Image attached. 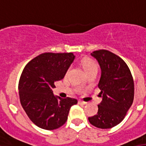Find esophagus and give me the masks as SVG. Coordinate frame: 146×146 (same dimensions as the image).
<instances>
[{
  "mask_svg": "<svg viewBox=\"0 0 146 146\" xmlns=\"http://www.w3.org/2000/svg\"><path fill=\"white\" fill-rule=\"evenodd\" d=\"M78 104H81V105H85V104H87V102L82 101V100H79L78 101Z\"/></svg>",
  "mask_w": 146,
  "mask_h": 146,
  "instance_id": "obj_1",
  "label": "esophagus"
}]
</instances>
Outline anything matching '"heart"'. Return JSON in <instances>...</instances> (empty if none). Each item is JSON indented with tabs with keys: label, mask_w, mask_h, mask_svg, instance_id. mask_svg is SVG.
<instances>
[{
	"label": "heart",
	"mask_w": 146,
	"mask_h": 146,
	"mask_svg": "<svg viewBox=\"0 0 146 146\" xmlns=\"http://www.w3.org/2000/svg\"><path fill=\"white\" fill-rule=\"evenodd\" d=\"M81 65L85 72L92 69H98V64L95 61L91 58H84L81 61ZM68 70L69 68L68 69L67 72H68Z\"/></svg>",
	"instance_id": "obj_1"
}]
</instances>
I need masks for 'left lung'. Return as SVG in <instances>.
I'll use <instances>...</instances> for the list:
<instances>
[{
	"instance_id": "1",
	"label": "left lung",
	"mask_w": 146,
	"mask_h": 146,
	"mask_svg": "<svg viewBox=\"0 0 146 146\" xmlns=\"http://www.w3.org/2000/svg\"><path fill=\"white\" fill-rule=\"evenodd\" d=\"M91 55L101 68L98 84L102 101L98 113L88 117L93 126L110 129L123 121L134 99V81L128 65L121 58L108 50L94 51Z\"/></svg>"
}]
</instances>
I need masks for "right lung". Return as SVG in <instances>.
<instances>
[{"instance_id": "right-lung-1", "label": "right lung", "mask_w": 146, "mask_h": 146, "mask_svg": "<svg viewBox=\"0 0 146 146\" xmlns=\"http://www.w3.org/2000/svg\"><path fill=\"white\" fill-rule=\"evenodd\" d=\"M74 58L73 53L46 52L27 63L20 75V104L30 120L46 130L58 129L67 121L72 106L78 100L54 96L55 83L66 74Z\"/></svg>"}]
</instances>
